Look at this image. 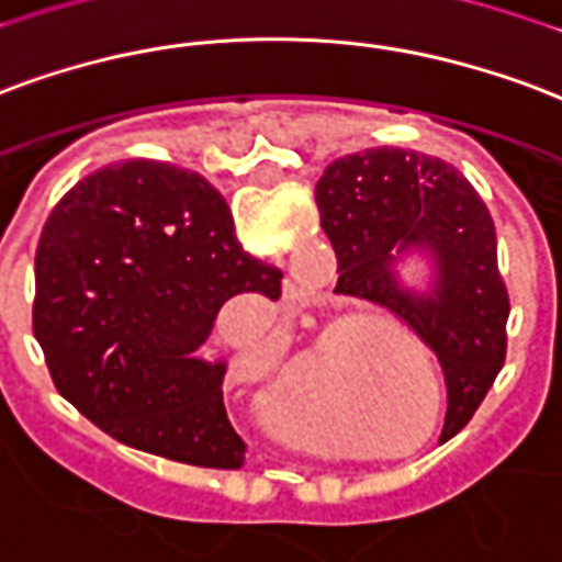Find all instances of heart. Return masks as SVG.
<instances>
[{
  "label": "heart",
  "instance_id": "obj_1",
  "mask_svg": "<svg viewBox=\"0 0 562 562\" xmlns=\"http://www.w3.org/2000/svg\"><path fill=\"white\" fill-rule=\"evenodd\" d=\"M265 381H268V386H273V381H277V378H273V372H265Z\"/></svg>",
  "mask_w": 562,
  "mask_h": 562
}]
</instances>
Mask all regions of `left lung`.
<instances>
[{"label": "left lung", "mask_w": 562, "mask_h": 562, "mask_svg": "<svg viewBox=\"0 0 562 562\" xmlns=\"http://www.w3.org/2000/svg\"><path fill=\"white\" fill-rule=\"evenodd\" d=\"M315 199L336 249V294L384 306L438 355L447 381L440 440H450L506 360L509 294L488 207L456 166L402 148L345 154L324 169ZM411 248L436 261L429 293L397 282L395 261Z\"/></svg>", "instance_id": "1"}]
</instances>
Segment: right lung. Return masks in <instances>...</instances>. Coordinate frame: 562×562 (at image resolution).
<instances>
[{
	"label": "right lung",
	"mask_w": 562,
	"mask_h": 562,
	"mask_svg": "<svg viewBox=\"0 0 562 562\" xmlns=\"http://www.w3.org/2000/svg\"><path fill=\"white\" fill-rule=\"evenodd\" d=\"M282 270L244 252L205 178L154 160L103 166L68 190L35 252L32 327L53 384L127 447L235 471L226 363L196 355L220 310L261 318Z\"/></svg>",
	"instance_id": "1"
}]
</instances>
